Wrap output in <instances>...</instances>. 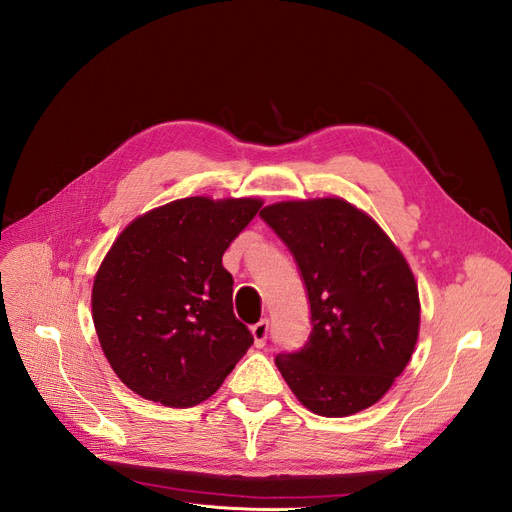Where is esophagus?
<instances>
[{
  "mask_svg": "<svg viewBox=\"0 0 512 512\" xmlns=\"http://www.w3.org/2000/svg\"><path fill=\"white\" fill-rule=\"evenodd\" d=\"M252 334H254V346L262 348L266 344V338H268V320H260L258 324H254Z\"/></svg>",
  "mask_w": 512,
  "mask_h": 512,
  "instance_id": "esophagus-1",
  "label": "esophagus"
}]
</instances>
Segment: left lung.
<instances>
[{"mask_svg": "<svg viewBox=\"0 0 512 512\" xmlns=\"http://www.w3.org/2000/svg\"><path fill=\"white\" fill-rule=\"evenodd\" d=\"M260 217L305 283L311 332L274 359L297 400L328 418L379 402L406 369L420 328L414 274L385 231L342 199L274 203Z\"/></svg>", "mask_w": 512, "mask_h": 512, "instance_id": "obj_1", "label": "left lung"}]
</instances>
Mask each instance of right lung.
Returning <instances> with one entry per match:
<instances>
[{
    "label": "right lung",
    "mask_w": 512,
    "mask_h": 512,
    "mask_svg": "<svg viewBox=\"0 0 512 512\" xmlns=\"http://www.w3.org/2000/svg\"><path fill=\"white\" fill-rule=\"evenodd\" d=\"M260 207L188 196L137 217L108 250L92 318L112 371L141 398L201 404L252 346L221 258Z\"/></svg>",
    "instance_id": "obj_1"
}]
</instances>
